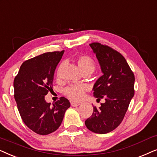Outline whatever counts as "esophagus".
<instances>
[{"mask_svg": "<svg viewBox=\"0 0 157 157\" xmlns=\"http://www.w3.org/2000/svg\"><path fill=\"white\" fill-rule=\"evenodd\" d=\"M80 105V103H74V102H72V103H71V105H72V107H77V106H79Z\"/></svg>", "mask_w": 157, "mask_h": 157, "instance_id": "34e87169", "label": "esophagus"}]
</instances>
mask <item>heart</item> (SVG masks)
Listing matches in <instances>:
<instances>
[{"instance_id":"obj_1","label":"heart","mask_w":157,"mask_h":157,"mask_svg":"<svg viewBox=\"0 0 157 157\" xmlns=\"http://www.w3.org/2000/svg\"><path fill=\"white\" fill-rule=\"evenodd\" d=\"M77 64L85 74H91L95 70L96 64L93 58L87 54H81L77 57ZM64 63L62 62L57 69V77L60 76V73ZM88 90L86 85H72L67 87L64 90V95L73 101H80L85 97V93Z\"/></svg>"}]
</instances>
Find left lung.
I'll list each match as a JSON object with an SVG mask.
<instances>
[{"label": "left lung", "instance_id": "1", "mask_svg": "<svg viewBox=\"0 0 157 157\" xmlns=\"http://www.w3.org/2000/svg\"><path fill=\"white\" fill-rule=\"evenodd\" d=\"M96 54L103 73L93 87L97 101L105 100L99 108L93 106V113L85 121V126L94 133H109L118 127L134 95V74L124 56L107 45L90 44Z\"/></svg>", "mask_w": 157, "mask_h": 157}]
</instances>
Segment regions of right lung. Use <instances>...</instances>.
I'll return each mask as SVG.
<instances>
[{
	"label": "right lung",
	"mask_w": 157,
	"mask_h": 157,
	"mask_svg": "<svg viewBox=\"0 0 157 157\" xmlns=\"http://www.w3.org/2000/svg\"><path fill=\"white\" fill-rule=\"evenodd\" d=\"M64 52H47L26 60L14 79V98L20 116L25 125L38 134L57 130L70 107L64 97L52 105L44 99L53 86L54 71Z\"/></svg>",
	"instance_id": "add662e5"
}]
</instances>
